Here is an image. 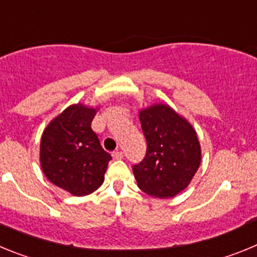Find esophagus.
<instances>
[{"instance_id":"1","label":"esophagus","mask_w":257,"mask_h":257,"mask_svg":"<svg viewBox=\"0 0 257 257\" xmlns=\"http://www.w3.org/2000/svg\"><path fill=\"white\" fill-rule=\"evenodd\" d=\"M112 157H114L115 160H121V159H123V152L121 151L112 152Z\"/></svg>"}]
</instances>
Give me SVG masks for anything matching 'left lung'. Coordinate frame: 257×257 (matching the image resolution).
I'll use <instances>...</instances> for the list:
<instances>
[{
  "mask_svg": "<svg viewBox=\"0 0 257 257\" xmlns=\"http://www.w3.org/2000/svg\"><path fill=\"white\" fill-rule=\"evenodd\" d=\"M147 141L142 163L133 166L141 191L157 198H172L189 186L201 164L197 133L188 120L166 103L140 110Z\"/></svg>",
  "mask_w": 257,
  "mask_h": 257,
  "instance_id": "8db88e82",
  "label": "left lung"
}]
</instances>
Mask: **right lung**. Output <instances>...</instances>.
Here are the masks:
<instances>
[{
  "label": "right lung",
  "mask_w": 257,
  "mask_h": 257,
  "mask_svg": "<svg viewBox=\"0 0 257 257\" xmlns=\"http://www.w3.org/2000/svg\"><path fill=\"white\" fill-rule=\"evenodd\" d=\"M98 107L74 103L46 126L39 161L51 183L73 196H87L105 179L110 154L101 146L91 123Z\"/></svg>",
  "instance_id": "add662e5"
}]
</instances>
